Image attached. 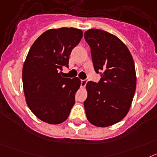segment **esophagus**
Masks as SVG:
<instances>
[{"instance_id": "obj_1", "label": "esophagus", "mask_w": 157, "mask_h": 157, "mask_svg": "<svg viewBox=\"0 0 157 157\" xmlns=\"http://www.w3.org/2000/svg\"><path fill=\"white\" fill-rule=\"evenodd\" d=\"M87 82H88V81H87L86 80H81V82H80V86L82 87V88H84V87H85V85H86Z\"/></svg>"}]
</instances>
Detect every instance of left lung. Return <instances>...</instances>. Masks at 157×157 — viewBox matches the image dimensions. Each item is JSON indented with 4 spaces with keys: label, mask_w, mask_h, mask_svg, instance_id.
Listing matches in <instances>:
<instances>
[{
    "label": "left lung",
    "mask_w": 157,
    "mask_h": 157,
    "mask_svg": "<svg viewBox=\"0 0 157 157\" xmlns=\"http://www.w3.org/2000/svg\"><path fill=\"white\" fill-rule=\"evenodd\" d=\"M84 39L95 71L101 73L98 83H87L85 113L90 123L107 127L120 122L130 108L137 83L134 62L127 46L112 34L90 29Z\"/></svg>",
    "instance_id": "1"
}]
</instances>
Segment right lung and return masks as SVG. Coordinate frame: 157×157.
<instances>
[{"label":"right lung","instance_id":"right-lung-1","mask_svg":"<svg viewBox=\"0 0 157 157\" xmlns=\"http://www.w3.org/2000/svg\"><path fill=\"white\" fill-rule=\"evenodd\" d=\"M83 31L73 28L50 29L35 40L23 67L26 102L35 116L49 124L65 122L80 86L78 77L65 78L71 51L80 43Z\"/></svg>","mask_w":157,"mask_h":157}]
</instances>
